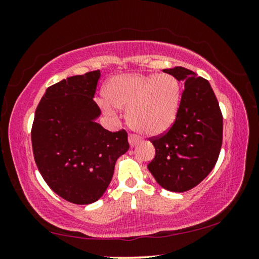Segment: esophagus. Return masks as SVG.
Wrapping results in <instances>:
<instances>
[{
  "label": "esophagus",
  "mask_w": 259,
  "mask_h": 259,
  "mask_svg": "<svg viewBox=\"0 0 259 259\" xmlns=\"http://www.w3.org/2000/svg\"><path fill=\"white\" fill-rule=\"evenodd\" d=\"M128 140H129V144H130V146L131 147H134V146H136L137 145V144L140 142V139L138 136H136V135H129V138H128Z\"/></svg>",
  "instance_id": "34e87169"
}]
</instances>
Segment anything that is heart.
<instances>
[{"label": "heart", "instance_id": "obj_1", "mask_svg": "<svg viewBox=\"0 0 259 259\" xmlns=\"http://www.w3.org/2000/svg\"><path fill=\"white\" fill-rule=\"evenodd\" d=\"M100 104L105 113L128 108L131 128L147 136L163 134L174 124L181 105V83L171 74H119L106 82Z\"/></svg>", "mask_w": 259, "mask_h": 259}]
</instances>
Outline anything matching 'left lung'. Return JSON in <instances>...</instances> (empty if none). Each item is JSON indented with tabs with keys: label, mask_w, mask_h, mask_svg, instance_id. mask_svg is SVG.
<instances>
[{
	"label": "left lung",
	"mask_w": 259,
	"mask_h": 259,
	"mask_svg": "<svg viewBox=\"0 0 259 259\" xmlns=\"http://www.w3.org/2000/svg\"><path fill=\"white\" fill-rule=\"evenodd\" d=\"M184 82L176 121L168 133L153 138L155 156L147 165L161 187L186 192L208 176L223 142V115L210 83L181 66L163 69Z\"/></svg>",
	"instance_id": "obj_1"
}]
</instances>
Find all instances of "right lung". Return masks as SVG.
Returning <instances> with one entry per match:
<instances>
[{"label": "right lung", "mask_w": 259, "mask_h": 259, "mask_svg": "<svg viewBox=\"0 0 259 259\" xmlns=\"http://www.w3.org/2000/svg\"><path fill=\"white\" fill-rule=\"evenodd\" d=\"M100 71L67 77L49 87L35 111L34 159L43 179L68 202L89 204L102 198L116 160L129 150L124 130L97 123L94 102Z\"/></svg>", "instance_id": "1"}]
</instances>
